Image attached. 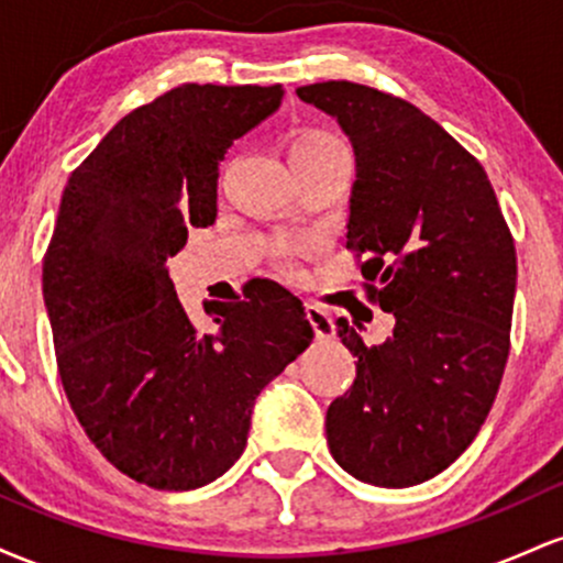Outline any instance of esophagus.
Masks as SVG:
<instances>
[{
	"label": "esophagus",
	"instance_id": "1",
	"mask_svg": "<svg viewBox=\"0 0 563 563\" xmlns=\"http://www.w3.org/2000/svg\"><path fill=\"white\" fill-rule=\"evenodd\" d=\"M307 318H309V325H312V331H314V339L320 341H331L333 339V320H331V314L325 312V309H320V307H314V303H307Z\"/></svg>",
	"mask_w": 563,
	"mask_h": 563
}]
</instances>
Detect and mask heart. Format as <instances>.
Masks as SVG:
<instances>
[{
	"instance_id": "b5f03b06",
	"label": "heart",
	"mask_w": 563,
	"mask_h": 563,
	"mask_svg": "<svg viewBox=\"0 0 563 563\" xmlns=\"http://www.w3.org/2000/svg\"><path fill=\"white\" fill-rule=\"evenodd\" d=\"M328 151H346V145L335 134L325 132V129H307L290 145V156H299V153H328ZM277 262L286 273H296V249L290 245H280L277 249Z\"/></svg>"
}]
</instances>
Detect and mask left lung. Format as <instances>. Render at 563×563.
Instances as JSON below:
<instances>
[{"instance_id": "left-lung-1", "label": "left lung", "mask_w": 563, "mask_h": 563, "mask_svg": "<svg viewBox=\"0 0 563 563\" xmlns=\"http://www.w3.org/2000/svg\"><path fill=\"white\" fill-rule=\"evenodd\" d=\"M296 95L352 140L346 249L367 301L397 320L378 346L339 320L357 378L328 407V448L354 479L412 487L461 457L500 389L514 235L479 161L412 102L354 81Z\"/></svg>"}]
</instances>
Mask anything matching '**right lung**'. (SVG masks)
<instances>
[{
	"label": "right lung",
	"mask_w": 563,
	"mask_h": 563,
	"mask_svg": "<svg viewBox=\"0 0 563 563\" xmlns=\"http://www.w3.org/2000/svg\"><path fill=\"white\" fill-rule=\"evenodd\" d=\"M283 100L275 87L183 84L134 108L70 174L44 254L57 373L89 442L129 479L196 489L249 442L264 386L312 344L275 280L187 318L166 269L187 228L217 219L219 161Z\"/></svg>",
	"instance_id": "1"
}]
</instances>
